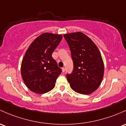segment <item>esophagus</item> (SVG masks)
<instances>
[{
  "label": "esophagus",
  "instance_id": "1",
  "mask_svg": "<svg viewBox=\"0 0 126 126\" xmlns=\"http://www.w3.org/2000/svg\"><path fill=\"white\" fill-rule=\"evenodd\" d=\"M62 72H65V68H64V67H62Z\"/></svg>",
  "mask_w": 126,
  "mask_h": 126
}]
</instances>
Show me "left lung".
I'll use <instances>...</instances> for the list:
<instances>
[{"label":"left lung","mask_w":126,"mask_h":126,"mask_svg":"<svg viewBox=\"0 0 126 126\" xmlns=\"http://www.w3.org/2000/svg\"><path fill=\"white\" fill-rule=\"evenodd\" d=\"M69 47L74 69L66 74L71 89L87 95L96 91L104 75V64L98 49L90 38L80 32L64 34Z\"/></svg>","instance_id":"1"}]
</instances>
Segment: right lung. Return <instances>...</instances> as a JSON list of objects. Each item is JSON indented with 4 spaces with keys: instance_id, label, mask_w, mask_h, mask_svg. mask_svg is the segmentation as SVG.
<instances>
[{
    "instance_id": "add662e5",
    "label": "right lung",
    "mask_w": 126,
    "mask_h": 126,
    "mask_svg": "<svg viewBox=\"0 0 126 126\" xmlns=\"http://www.w3.org/2000/svg\"><path fill=\"white\" fill-rule=\"evenodd\" d=\"M62 39L58 34L44 33L30 45L21 65V74L29 89L45 94L54 89L62 69L52 54Z\"/></svg>"
}]
</instances>
